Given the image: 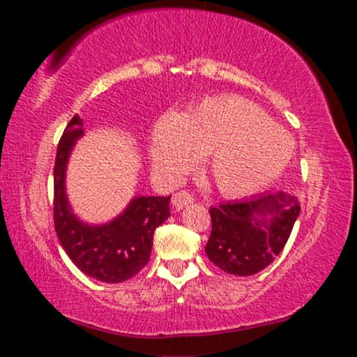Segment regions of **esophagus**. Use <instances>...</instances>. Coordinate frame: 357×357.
<instances>
[{
    "label": "esophagus",
    "mask_w": 357,
    "mask_h": 357,
    "mask_svg": "<svg viewBox=\"0 0 357 357\" xmlns=\"http://www.w3.org/2000/svg\"><path fill=\"white\" fill-rule=\"evenodd\" d=\"M172 202H174V207L177 208V211H180V208H183L185 205L194 202V195L188 194L187 190H180V192H177V194H174V197H172Z\"/></svg>",
    "instance_id": "34e87169"
}]
</instances>
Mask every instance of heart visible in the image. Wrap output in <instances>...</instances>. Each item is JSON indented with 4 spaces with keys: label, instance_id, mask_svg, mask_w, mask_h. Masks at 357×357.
I'll list each match as a JSON object with an SVG mask.
<instances>
[{
    "label": "heart",
    "instance_id": "b5f03b06",
    "mask_svg": "<svg viewBox=\"0 0 357 357\" xmlns=\"http://www.w3.org/2000/svg\"><path fill=\"white\" fill-rule=\"evenodd\" d=\"M294 140L257 105L217 96L185 115H163L150 137V160L165 178H178L207 155V172L224 195L244 197L278 180L291 162Z\"/></svg>",
    "mask_w": 357,
    "mask_h": 357
}]
</instances>
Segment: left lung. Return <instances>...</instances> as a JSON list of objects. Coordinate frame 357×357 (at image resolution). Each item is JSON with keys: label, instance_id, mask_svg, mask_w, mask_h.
Returning a JSON list of instances; mask_svg holds the SVG:
<instances>
[{"label": "left lung", "instance_id": "1", "mask_svg": "<svg viewBox=\"0 0 357 357\" xmlns=\"http://www.w3.org/2000/svg\"><path fill=\"white\" fill-rule=\"evenodd\" d=\"M212 232L205 252L219 269L254 275L282 252L301 205L286 192L266 194L211 207Z\"/></svg>", "mask_w": 357, "mask_h": 357}]
</instances>
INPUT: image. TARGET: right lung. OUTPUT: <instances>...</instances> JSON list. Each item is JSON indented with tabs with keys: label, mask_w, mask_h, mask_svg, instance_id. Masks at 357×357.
<instances>
[{
	"label": "right lung",
	"mask_w": 357,
	"mask_h": 357,
	"mask_svg": "<svg viewBox=\"0 0 357 357\" xmlns=\"http://www.w3.org/2000/svg\"><path fill=\"white\" fill-rule=\"evenodd\" d=\"M83 121L75 115L60 138L54 160V230L60 244L79 271L102 282H123L138 274L153 245V232L169 219L170 197H135L115 220L88 225L71 211L65 192V172Z\"/></svg>",
	"instance_id": "1"
}]
</instances>
